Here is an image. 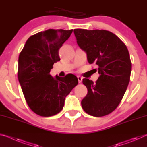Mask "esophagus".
<instances>
[{"instance_id":"esophagus-1","label":"esophagus","mask_w":147,"mask_h":147,"mask_svg":"<svg viewBox=\"0 0 147 147\" xmlns=\"http://www.w3.org/2000/svg\"><path fill=\"white\" fill-rule=\"evenodd\" d=\"M77 78H78V83H81L82 81V77H81L80 76H77Z\"/></svg>"}]
</instances>
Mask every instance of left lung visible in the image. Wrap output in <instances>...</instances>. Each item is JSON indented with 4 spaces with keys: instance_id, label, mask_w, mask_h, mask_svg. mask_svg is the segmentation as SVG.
Masks as SVG:
<instances>
[{
    "instance_id": "1",
    "label": "left lung",
    "mask_w": 147,
    "mask_h": 147,
    "mask_svg": "<svg viewBox=\"0 0 147 147\" xmlns=\"http://www.w3.org/2000/svg\"><path fill=\"white\" fill-rule=\"evenodd\" d=\"M74 33L89 63L96 65L100 74L95 83L83 79L88 94L82 106L92 116L108 115L120 104L130 82L131 63L127 47L108 30L74 29Z\"/></svg>"
}]
</instances>
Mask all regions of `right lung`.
I'll return each instance as SVG.
<instances>
[{"label":"right lung","instance_id":"1","mask_svg":"<svg viewBox=\"0 0 147 147\" xmlns=\"http://www.w3.org/2000/svg\"><path fill=\"white\" fill-rule=\"evenodd\" d=\"M73 30L49 29L30 37L19 56L18 79L29 108L50 117L63 109L65 98L78 83L74 75L53 78L50 72L60 60L59 49Z\"/></svg>","mask_w":147,"mask_h":147}]
</instances>
